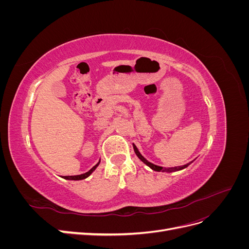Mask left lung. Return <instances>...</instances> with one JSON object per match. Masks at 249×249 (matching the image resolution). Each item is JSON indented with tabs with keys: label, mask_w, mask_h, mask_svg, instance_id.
I'll use <instances>...</instances> for the list:
<instances>
[{
	"label": "left lung",
	"mask_w": 249,
	"mask_h": 249,
	"mask_svg": "<svg viewBox=\"0 0 249 249\" xmlns=\"http://www.w3.org/2000/svg\"><path fill=\"white\" fill-rule=\"evenodd\" d=\"M133 147H134V150H135V154L137 155V157L139 158V159L144 163V164H146L148 167H150L152 168L153 170H155V171H163V172H173V171H178V170H182V169H184V168H186V167H188V165H190V163H188V164H185V165H183V166H176V167H168V168H164V167H161V166H158V165H155V164H153V163H150V162H148L144 157H143L141 154H140V152L138 150V148L136 147V145L135 144H133Z\"/></svg>",
	"instance_id": "left-lung-1"
}]
</instances>
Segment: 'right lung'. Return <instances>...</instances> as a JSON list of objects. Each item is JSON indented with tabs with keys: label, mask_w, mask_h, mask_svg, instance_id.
<instances>
[{
	"label": "right lung",
	"mask_w": 249,
	"mask_h": 249,
	"mask_svg": "<svg viewBox=\"0 0 249 249\" xmlns=\"http://www.w3.org/2000/svg\"><path fill=\"white\" fill-rule=\"evenodd\" d=\"M100 162H101V160L99 161V163H97L96 165H94V166L90 169L89 171H87V172H85V173H82V175H79V176H66V177H63V178H65V179H72V180H80V179H84V178H88L90 175H91V173L95 170V168L99 166V164H100Z\"/></svg>",
	"instance_id": "1"
}]
</instances>
